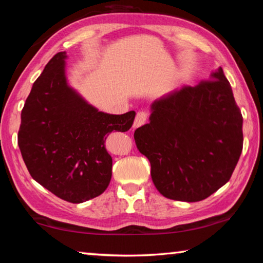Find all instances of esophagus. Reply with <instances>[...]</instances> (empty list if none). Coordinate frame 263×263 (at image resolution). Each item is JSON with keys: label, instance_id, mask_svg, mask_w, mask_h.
Returning <instances> with one entry per match:
<instances>
[{"label": "esophagus", "instance_id": "esophagus-1", "mask_svg": "<svg viewBox=\"0 0 263 263\" xmlns=\"http://www.w3.org/2000/svg\"><path fill=\"white\" fill-rule=\"evenodd\" d=\"M148 118V114L146 112V111H139V112L137 114L136 118H135V123H133V127H139L141 125H144L147 121Z\"/></svg>", "mask_w": 263, "mask_h": 263}]
</instances>
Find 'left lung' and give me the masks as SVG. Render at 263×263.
Masks as SVG:
<instances>
[{
  "label": "left lung",
  "mask_w": 263,
  "mask_h": 263,
  "mask_svg": "<svg viewBox=\"0 0 263 263\" xmlns=\"http://www.w3.org/2000/svg\"><path fill=\"white\" fill-rule=\"evenodd\" d=\"M149 121L135 139L164 197L203 201L229 182L242 151V116L221 68L155 101Z\"/></svg>",
  "instance_id": "8db88e82"
}]
</instances>
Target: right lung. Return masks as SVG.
Wrapping results in <instances>:
<instances>
[{
	"mask_svg": "<svg viewBox=\"0 0 263 263\" xmlns=\"http://www.w3.org/2000/svg\"><path fill=\"white\" fill-rule=\"evenodd\" d=\"M66 57L57 53L34 81L22 110L18 146L33 180L64 201L82 203L108 188L106 137L130 130L136 112L109 115L89 105L66 82Z\"/></svg>",
	"mask_w": 263,
	"mask_h": 263,
	"instance_id": "1",
	"label": "right lung"
}]
</instances>
